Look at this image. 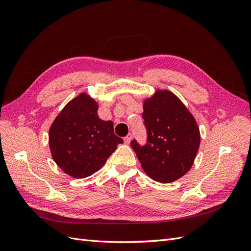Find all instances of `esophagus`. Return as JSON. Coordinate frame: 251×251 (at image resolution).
I'll use <instances>...</instances> for the list:
<instances>
[{
  "mask_svg": "<svg viewBox=\"0 0 251 251\" xmlns=\"http://www.w3.org/2000/svg\"><path fill=\"white\" fill-rule=\"evenodd\" d=\"M131 140H132V134H127L126 137L124 138V141H125L126 144H130Z\"/></svg>",
  "mask_w": 251,
  "mask_h": 251,
  "instance_id": "obj_1",
  "label": "esophagus"
}]
</instances>
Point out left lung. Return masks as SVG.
I'll return each instance as SVG.
<instances>
[{"label": "left lung", "mask_w": 251, "mask_h": 251, "mask_svg": "<svg viewBox=\"0 0 251 251\" xmlns=\"http://www.w3.org/2000/svg\"><path fill=\"white\" fill-rule=\"evenodd\" d=\"M148 143L131 146L143 171L160 183H171L192 169L200 147V130L195 117L180 98L165 89H157L143 100Z\"/></svg>", "instance_id": "left-lung-1"}]
</instances>
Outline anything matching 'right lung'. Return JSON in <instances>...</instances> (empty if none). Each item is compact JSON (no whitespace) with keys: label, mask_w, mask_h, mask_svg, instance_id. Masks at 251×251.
Segmentation results:
<instances>
[{"label":"right lung","mask_w":251,"mask_h":251,"mask_svg":"<svg viewBox=\"0 0 251 251\" xmlns=\"http://www.w3.org/2000/svg\"><path fill=\"white\" fill-rule=\"evenodd\" d=\"M98 101L82 92L62 109L49 128L53 160L68 176L82 179L100 171L119 143L111 120L97 114Z\"/></svg>","instance_id":"add662e5"}]
</instances>
